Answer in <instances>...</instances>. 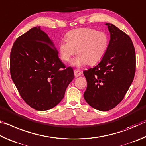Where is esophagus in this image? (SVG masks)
I'll use <instances>...</instances> for the list:
<instances>
[{
	"label": "esophagus",
	"mask_w": 146,
	"mask_h": 146,
	"mask_svg": "<svg viewBox=\"0 0 146 146\" xmlns=\"http://www.w3.org/2000/svg\"><path fill=\"white\" fill-rule=\"evenodd\" d=\"M74 76L76 78H78V77H79V76H80L81 75V74H82V72H81V71L78 70H74Z\"/></svg>",
	"instance_id": "1"
}]
</instances>
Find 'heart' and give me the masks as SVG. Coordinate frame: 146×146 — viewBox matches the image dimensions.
<instances>
[{
  "mask_svg": "<svg viewBox=\"0 0 146 146\" xmlns=\"http://www.w3.org/2000/svg\"><path fill=\"white\" fill-rule=\"evenodd\" d=\"M66 40L59 43L58 50L62 61L68 62L77 51L72 65H95L103 60L108 51L110 39L103 31L91 28H80L66 34Z\"/></svg>",
  "mask_w": 146,
  "mask_h": 146,
  "instance_id": "1",
  "label": "heart"
}]
</instances>
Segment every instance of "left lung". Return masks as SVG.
<instances>
[{
  "label": "left lung",
  "instance_id": "left-lung-1",
  "mask_svg": "<svg viewBox=\"0 0 146 146\" xmlns=\"http://www.w3.org/2000/svg\"><path fill=\"white\" fill-rule=\"evenodd\" d=\"M108 51L94 68L83 71L87 88L84 98L89 105L104 111L115 108L124 99L134 79L135 50L131 38L111 24Z\"/></svg>",
  "mask_w": 146,
  "mask_h": 146
}]
</instances>
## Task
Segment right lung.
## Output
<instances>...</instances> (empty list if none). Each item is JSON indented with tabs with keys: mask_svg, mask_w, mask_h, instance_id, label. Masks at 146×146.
Listing matches in <instances>:
<instances>
[{
	"mask_svg": "<svg viewBox=\"0 0 146 146\" xmlns=\"http://www.w3.org/2000/svg\"><path fill=\"white\" fill-rule=\"evenodd\" d=\"M10 74L23 100L38 111L57 105L74 78L73 69L65 68L52 41L40 26L31 29L14 42Z\"/></svg>",
	"mask_w": 146,
	"mask_h": 146,
	"instance_id": "right-lung-1",
	"label": "right lung"
}]
</instances>
